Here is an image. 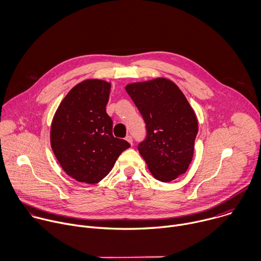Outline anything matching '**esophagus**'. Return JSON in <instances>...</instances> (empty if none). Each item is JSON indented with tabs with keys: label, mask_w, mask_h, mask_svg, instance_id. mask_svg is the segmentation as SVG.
<instances>
[{
	"label": "esophagus",
	"mask_w": 261,
	"mask_h": 261,
	"mask_svg": "<svg viewBox=\"0 0 261 261\" xmlns=\"http://www.w3.org/2000/svg\"><path fill=\"white\" fill-rule=\"evenodd\" d=\"M125 140H126L130 145H133V137H132L130 135H127V136L125 137Z\"/></svg>",
	"instance_id": "obj_1"
}]
</instances>
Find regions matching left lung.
Here are the masks:
<instances>
[{
	"label": "left lung",
	"mask_w": 261,
	"mask_h": 261,
	"mask_svg": "<svg viewBox=\"0 0 261 261\" xmlns=\"http://www.w3.org/2000/svg\"><path fill=\"white\" fill-rule=\"evenodd\" d=\"M125 90L146 123V138L138 150L151 174L162 182L183 175L192 161L198 132L183 92L165 78L128 84Z\"/></svg>",
	"instance_id": "8db88e82"
}]
</instances>
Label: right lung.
<instances>
[{"label": "right lung", "mask_w": 261, "mask_h": 261, "mask_svg": "<svg viewBox=\"0 0 261 261\" xmlns=\"http://www.w3.org/2000/svg\"><path fill=\"white\" fill-rule=\"evenodd\" d=\"M110 89V83L97 79L77 84L52 120L51 148L67 175L79 182H99L130 147L112 134L113 121L106 112Z\"/></svg>", "instance_id": "obj_1"}]
</instances>
